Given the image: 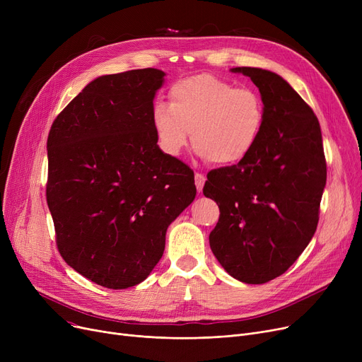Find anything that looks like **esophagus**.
<instances>
[{
  "label": "esophagus",
  "instance_id": "esophagus-1",
  "mask_svg": "<svg viewBox=\"0 0 362 362\" xmlns=\"http://www.w3.org/2000/svg\"><path fill=\"white\" fill-rule=\"evenodd\" d=\"M205 180H206V179H205L204 175H201V173H197V175H195V185H197L198 192H202V187H204Z\"/></svg>",
  "mask_w": 362,
  "mask_h": 362
}]
</instances>
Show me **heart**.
<instances>
[{
  "mask_svg": "<svg viewBox=\"0 0 362 362\" xmlns=\"http://www.w3.org/2000/svg\"><path fill=\"white\" fill-rule=\"evenodd\" d=\"M168 105L152 108L151 122L160 148L179 156L191 132L202 158L218 165L245 161L255 149L265 123V104L252 88H235L213 74H197L173 83Z\"/></svg>",
  "mask_w": 362,
  "mask_h": 362,
  "instance_id": "heart-1",
  "label": "heart"
}]
</instances>
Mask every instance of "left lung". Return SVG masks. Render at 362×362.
<instances>
[{"label":"left lung","mask_w":362,"mask_h":362,"mask_svg":"<svg viewBox=\"0 0 362 362\" xmlns=\"http://www.w3.org/2000/svg\"><path fill=\"white\" fill-rule=\"evenodd\" d=\"M259 89L265 104L261 138L245 161L211 170L204 195L220 218L210 246L239 281L267 283L286 272L311 242L327 168L320 123L281 76L235 67Z\"/></svg>","instance_id":"left-lung-1"}]
</instances>
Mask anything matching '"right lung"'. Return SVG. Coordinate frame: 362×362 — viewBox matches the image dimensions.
<instances>
[{"label": "right lung", "instance_id": "right-lung-1", "mask_svg": "<svg viewBox=\"0 0 362 362\" xmlns=\"http://www.w3.org/2000/svg\"><path fill=\"white\" fill-rule=\"evenodd\" d=\"M165 73L93 79L54 120L47 202L73 270L108 289L144 281L171 221L197 195L194 171L160 149L151 114Z\"/></svg>", "mask_w": 362, "mask_h": 362}]
</instances>
